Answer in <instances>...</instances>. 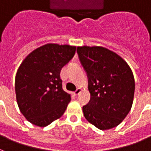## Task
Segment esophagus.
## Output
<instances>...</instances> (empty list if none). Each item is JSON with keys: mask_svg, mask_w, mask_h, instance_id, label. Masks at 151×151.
I'll return each mask as SVG.
<instances>
[{"mask_svg": "<svg viewBox=\"0 0 151 151\" xmlns=\"http://www.w3.org/2000/svg\"><path fill=\"white\" fill-rule=\"evenodd\" d=\"M81 91H82V90L81 89V88H78V89H77L75 91H74V94H75V95H78L80 93H81Z\"/></svg>", "mask_w": 151, "mask_h": 151, "instance_id": "obj_1", "label": "esophagus"}]
</instances>
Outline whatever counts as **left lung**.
<instances>
[{"label":"left lung","mask_w":151,"mask_h":151,"mask_svg":"<svg viewBox=\"0 0 151 151\" xmlns=\"http://www.w3.org/2000/svg\"><path fill=\"white\" fill-rule=\"evenodd\" d=\"M80 62L87 73L89 103L83 107L87 121L100 130L115 127L128 114L135 81L123 58L102 47H78Z\"/></svg>","instance_id":"8db88e82"}]
</instances>
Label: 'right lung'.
I'll return each mask as SVG.
<instances>
[{
  "label": "right lung",
  "mask_w": 151,
  "mask_h": 151,
  "mask_svg": "<svg viewBox=\"0 0 151 151\" xmlns=\"http://www.w3.org/2000/svg\"><path fill=\"white\" fill-rule=\"evenodd\" d=\"M75 47L47 44L28 54L17 70L15 92L19 109L29 122L46 127L64 114L70 95L62 88V68Z\"/></svg>",
  "instance_id": "1"
}]
</instances>
